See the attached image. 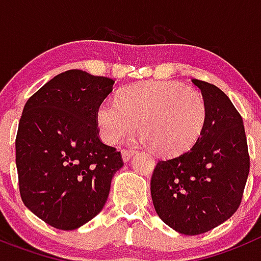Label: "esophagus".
<instances>
[{"label": "esophagus", "mask_w": 261, "mask_h": 261, "mask_svg": "<svg viewBox=\"0 0 261 261\" xmlns=\"http://www.w3.org/2000/svg\"><path fill=\"white\" fill-rule=\"evenodd\" d=\"M134 152H135L134 149H122V159H123V162H128L131 156L134 155Z\"/></svg>", "instance_id": "obj_1"}]
</instances>
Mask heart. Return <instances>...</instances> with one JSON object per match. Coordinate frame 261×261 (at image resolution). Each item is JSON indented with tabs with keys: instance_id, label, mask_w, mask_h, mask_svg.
Listing matches in <instances>:
<instances>
[{
	"instance_id": "b5f03b06",
	"label": "heart",
	"mask_w": 261,
	"mask_h": 261,
	"mask_svg": "<svg viewBox=\"0 0 261 261\" xmlns=\"http://www.w3.org/2000/svg\"><path fill=\"white\" fill-rule=\"evenodd\" d=\"M206 102L201 92L176 81H147L126 88L97 110L101 138L115 144L138 128L163 155L184 152L201 135Z\"/></svg>"
}]
</instances>
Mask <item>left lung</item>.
<instances>
[{
    "instance_id": "1",
    "label": "left lung",
    "mask_w": 261,
    "mask_h": 261,
    "mask_svg": "<svg viewBox=\"0 0 261 261\" xmlns=\"http://www.w3.org/2000/svg\"><path fill=\"white\" fill-rule=\"evenodd\" d=\"M206 102V121L196 143L181 155L159 160L151 178L155 210L164 223L198 235L227 221L239 207L250 155L243 119L218 87L193 79Z\"/></svg>"
}]
</instances>
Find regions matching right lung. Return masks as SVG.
<instances>
[{"mask_svg": "<svg viewBox=\"0 0 261 261\" xmlns=\"http://www.w3.org/2000/svg\"><path fill=\"white\" fill-rule=\"evenodd\" d=\"M114 80L71 69L27 99L15 138L24 206L59 230H74L102 210L119 151L99 139L97 110Z\"/></svg>", "mask_w": 261, "mask_h": 261, "instance_id": "1", "label": "right lung"}]
</instances>
